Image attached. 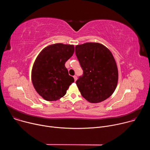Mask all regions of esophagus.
Masks as SVG:
<instances>
[{
  "label": "esophagus",
  "mask_w": 150,
  "mask_h": 150,
  "mask_svg": "<svg viewBox=\"0 0 150 150\" xmlns=\"http://www.w3.org/2000/svg\"><path fill=\"white\" fill-rule=\"evenodd\" d=\"M74 78L75 81H76L77 80V76H76V75H74Z\"/></svg>",
  "instance_id": "34e87169"
}]
</instances>
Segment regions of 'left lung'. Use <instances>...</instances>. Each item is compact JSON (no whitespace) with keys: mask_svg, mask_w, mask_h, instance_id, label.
I'll use <instances>...</instances> for the list:
<instances>
[{"mask_svg":"<svg viewBox=\"0 0 150 150\" xmlns=\"http://www.w3.org/2000/svg\"><path fill=\"white\" fill-rule=\"evenodd\" d=\"M76 56L83 70L76 83L82 96L91 103H100L114 93L118 70L111 52L98 42L75 46Z\"/></svg>","mask_w":150,"mask_h":150,"instance_id":"8db88e82","label":"left lung"}]
</instances>
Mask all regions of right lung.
<instances>
[{"label": "right lung", "instance_id": "obj_1", "mask_svg": "<svg viewBox=\"0 0 150 150\" xmlns=\"http://www.w3.org/2000/svg\"><path fill=\"white\" fill-rule=\"evenodd\" d=\"M74 53V45L56 43L45 47L37 57L31 79L35 90L45 100L60 99L74 82L65 65Z\"/></svg>", "mask_w": 150, "mask_h": 150}]
</instances>
